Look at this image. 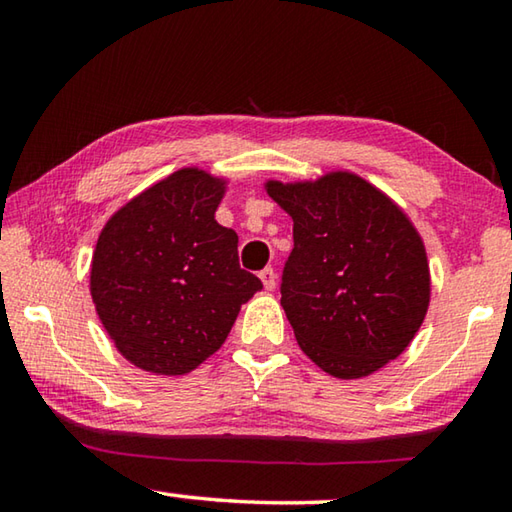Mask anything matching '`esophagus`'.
Here are the masks:
<instances>
[{"label": "esophagus", "mask_w": 512, "mask_h": 512, "mask_svg": "<svg viewBox=\"0 0 512 512\" xmlns=\"http://www.w3.org/2000/svg\"><path fill=\"white\" fill-rule=\"evenodd\" d=\"M259 277H262V282H264V289H266V291H273V289H275V284H277V273L273 271L271 266L264 268V271L259 273Z\"/></svg>", "instance_id": "obj_1"}]
</instances>
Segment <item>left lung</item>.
<instances>
[{
    "label": "left lung",
    "instance_id": "1",
    "mask_svg": "<svg viewBox=\"0 0 512 512\" xmlns=\"http://www.w3.org/2000/svg\"><path fill=\"white\" fill-rule=\"evenodd\" d=\"M293 219L282 307L302 352L339 379H359L400 357L429 307L424 244L400 207L357 173L314 183L268 180Z\"/></svg>",
    "mask_w": 512,
    "mask_h": 512
}]
</instances>
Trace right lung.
I'll return each mask as SVG.
<instances>
[{
	"instance_id": "right-lung-1",
	"label": "right lung",
	"mask_w": 512,
	"mask_h": 512,
	"mask_svg": "<svg viewBox=\"0 0 512 512\" xmlns=\"http://www.w3.org/2000/svg\"><path fill=\"white\" fill-rule=\"evenodd\" d=\"M225 180L180 169L103 225L90 293L115 348L146 372L185 375L221 348L262 289L239 266L235 230L216 223Z\"/></svg>"
}]
</instances>
